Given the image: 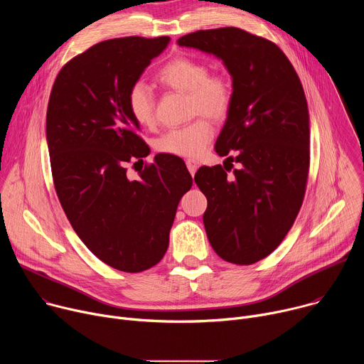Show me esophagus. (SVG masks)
<instances>
[{
  "label": "esophagus",
  "mask_w": 364,
  "mask_h": 364,
  "mask_svg": "<svg viewBox=\"0 0 364 364\" xmlns=\"http://www.w3.org/2000/svg\"><path fill=\"white\" fill-rule=\"evenodd\" d=\"M186 164H187V168H188L190 174L194 176V173H196L197 168H198V161H196V160H187Z\"/></svg>",
  "instance_id": "1"
}]
</instances>
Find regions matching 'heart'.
<instances>
[{
  "label": "heart",
  "instance_id": "b5f03b06",
  "mask_svg": "<svg viewBox=\"0 0 364 364\" xmlns=\"http://www.w3.org/2000/svg\"><path fill=\"white\" fill-rule=\"evenodd\" d=\"M157 80L174 90L188 93L190 115H207L222 119L228 115L233 90L229 79L220 73H209L207 66L196 59L180 56L170 60L157 75ZM128 109L142 127L155 122L154 96L149 87L141 82L131 86L127 95ZM212 122L200 117L190 124L164 132L157 142V151L177 157L197 159L213 138Z\"/></svg>",
  "mask_w": 364,
  "mask_h": 364
}]
</instances>
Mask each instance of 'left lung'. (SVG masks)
<instances>
[{"label": "left lung", "mask_w": 364, "mask_h": 364, "mask_svg": "<svg viewBox=\"0 0 364 364\" xmlns=\"http://www.w3.org/2000/svg\"><path fill=\"white\" fill-rule=\"evenodd\" d=\"M220 59L233 99L215 149L240 164L200 167L207 198L203 222L225 261L250 265L274 252L301 209L309 167V114L299 77L272 41L236 27L200 30L177 40ZM233 166V164H232ZM226 168V167H225Z\"/></svg>", "instance_id": "1"}]
</instances>
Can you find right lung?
I'll return each mask as SVG.
<instances>
[{"label":"right lung","instance_id":"right-lung-1","mask_svg":"<svg viewBox=\"0 0 364 364\" xmlns=\"http://www.w3.org/2000/svg\"><path fill=\"white\" fill-rule=\"evenodd\" d=\"M168 43L132 36L92 46L59 72L47 107L51 174L72 228L102 262L131 274L161 261L193 184L184 161L168 154L155 155L136 180L127 176L128 163L149 155L127 95Z\"/></svg>","mask_w":364,"mask_h":364}]
</instances>
